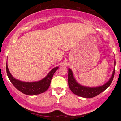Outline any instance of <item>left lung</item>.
<instances>
[{
  "mask_svg": "<svg viewBox=\"0 0 121 121\" xmlns=\"http://www.w3.org/2000/svg\"><path fill=\"white\" fill-rule=\"evenodd\" d=\"M115 66H116V60L114 61V68L113 73L107 82L101 86L97 87H88L80 84L73 76V72L70 68L68 69V85L70 91L76 95L84 98H93L97 96L98 94L106 89L110 85L113 81L115 73Z\"/></svg>",
  "mask_w": 121,
  "mask_h": 121,
  "instance_id": "obj_1",
  "label": "left lung"
}]
</instances>
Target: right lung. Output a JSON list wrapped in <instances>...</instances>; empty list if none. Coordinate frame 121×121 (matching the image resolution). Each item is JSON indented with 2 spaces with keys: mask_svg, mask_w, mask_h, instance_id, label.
I'll list each match as a JSON object with an SVG mask.
<instances>
[{
  "mask_svg": "<svg viewBox=\"0 0 121 121\" xmlns=\"http://www.w3.org/2000/svg\"><path fill=\"white\" fill-rule=\"evenodd\" d=\"M59 69V66L53 68L42 80L35 82H24L15 78L11 74L6 64V71L8 77L13 86L19 91L29 95H35L45 92L49 88L54 73Z\"/></svg>",
  "mask_w": 121,
  "mask_h": 121,
  "instance_id": "obj_1",
  "label": "right lung"
}]
</instances>
